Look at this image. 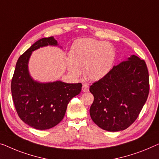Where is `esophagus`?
<instances>
[{
  "instance_id": "esophagus-1",
  "label": "esophagus",
  "mask_w": 159,
  "mask_h": 159,
  "mask_svg": "<svg viewBox=\"0 0 159 159\" xmlns=\"http://www.w3.org/2000/svg\"><path fill=\"white\" fill-rule=\"evenodd\" d=\"M82 91L84 92H87L89 91V86L88 84H84L82 86Z\"/></svg>"
}]
</instances>
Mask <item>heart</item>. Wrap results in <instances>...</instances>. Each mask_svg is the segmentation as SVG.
Segmentation results:
<instances>
[{"label":"heart","mask_w":159,"mask_h":159,"mask_svg":"<svg viewBox=\"0 0 159 159\" xmlns=\"http://www.w3.org/2000/svg\"><path fill=\"white\" fill-rule=\"evenodd\" d=\"M115 50L108 42L93 39L78 40L73 45L70 59L68 60L70 71L79 73V68H84V74L88 80H99L105 77L112 68Z\"/></svg>","instance_id":"heart-1"}]
</instances>
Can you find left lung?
Masks as SVG:
<instances>
[{
  "mask_svg": "<svg viewBox=\"0 0 159 159\" xmlns=\"http://www.w3.org/2000/svg\"><path fill=\"white\" fill-rule=\"evenodd\" d=\"M149 89L145 61L131 56L90 86L89 91L94 97L90 108L92 120L108 131L126 129L138 118L147 100Z\"/></svg>",
  "mask_w": 159,
  "mask_h": 159,
  "instance_id": "left-lung-1",
  "label": "left lung"
}]
</instances>
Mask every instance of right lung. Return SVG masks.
Segmentation results:
<instances>
[{"mask_svg":"<svg viewBox=\"0 0 159 159\" xmlns=\"http://www.w3.org/2000/svg\"><path fill=\"white\" fill-rule=\"evenodd\" d=\"M48 45L56 46V40L53 37L40 39L19 57L11 80L12 98L18 116L39 130L51 129L59 124L64 117L68 103L80 93L82 87L80 83L40 84L30 78L28 62L32 51Z\"/></svg>","mask_w":159,"mask_h":159,"instance_id":"add662e5","label":"right lung"}]
</instances>
